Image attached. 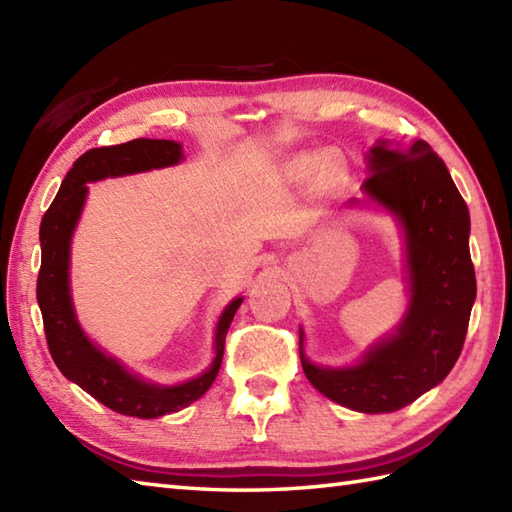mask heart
<instances>
[{
    "mask_svg": "<svg viewBox=\"0 0 512 512\" xmlns=\"http://www.w3.org/2000/svg\"><path fill=\"white\" fill-rule=\"evenodd\" d=\"M325 162H328V160H325L323 156H317V158H310V160H308V167H317V169H319V167H325Z\"/></svg>",
    "mask_w": 512,
    "mask_h": 512,
    "instance_id": "1",
    "label": "heart"
}]
</instances>
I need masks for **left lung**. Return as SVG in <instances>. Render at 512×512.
I'll return each mask as SVG.
<instances>
[{
    "instance_id": "left-lung-1",
    "label": "left lung",
    "mask_w": 512,
    "mask_h": 512,
    "mask_svg": "<svg viewBox=\"0 0 512 512\" xmlns=\"http://www.w3.org/2000/svg\"><path fill=\"white\" fill-rule=\"evenodd\" d=\"M367 171V200L394 215L405 237L407 312L350 367L314 365L303 352V330L299 356L323 396L361 413H391L440 385L462 352L477 292L471 217L447 165L424 140L409 149L378 140Z\"/></svg>"
}]
</instances>
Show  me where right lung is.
I'll use <instances>...</instances> for the list:
<instances>
[{
    "mask_svg": "<svg viewBox=\"0 0 512 512\" xmlns=\"http://www.w3.org/2000/svg\"><path fill=\"white\" fill-rule=\"evenodd\" d=\"M182 158L180 143L156 138H136L123 145L85 151L61 182L57 198L43 215L39 228L41 270L37 301L52 361L65 378L123 416L158 418L202 398L220 372L226 332L244 301V297H235L220 314L215 328V356L209 369L180 385H156L129 372L114 356H107L101 347H96L76 319L70 295V244L88 198L85 182L171 167Z\"/></svg>",
    "mask_w": 512,
    "mask_h": 512,
    "instance_id": "right-lung-1",
    "label": "right lung"
}]
</instances>
